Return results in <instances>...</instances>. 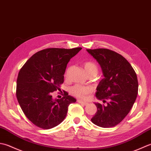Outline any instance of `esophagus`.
<instances>
[{
  "instance_id": "esophagus-1",
  "label": "esophagus",
  "mask_w": 151,
  "mask_h": 151,
  "mask_svg": "<svg viewBox=\"0 0 151 151\" xmlns=\"http://www.w3.org/2000/svg\"><path fill=\"white\" fill-rule=\"evenodd\" d=\"M78 103L81 104H83V105H84V106H87V105H88V104L87 102H85V101H83L81 100H78Z\"/></svg>"
}]
</instances>
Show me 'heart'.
<instances>
[{"label":"heart","instance_id":"b5f03b06","mask_svg":"<svg viewBox=\"0 0 151 151\" xmlns=\"http://www.w3.org/2000/svg\"><path fill=\"white\" fill-rule=\"evenodd\" d=\"M84 68L88 75L94 74L96 76L98 73V67L97 64L93 61H87L84 64ZM67 75V72L66 73ZM92 88L88 86H83L80 85H76L70 88V93L73 96L79 98H84L88 94L91 93Z\"/></svg>","mask_w":151,"mask_h":151}]
</instances>
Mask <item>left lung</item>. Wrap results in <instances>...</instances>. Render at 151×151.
Returning a JSON list of instances; mask_svg holds the SVG:
<instances>
[{
  "instance_id": "obj_1",
  "label": "left lung",
  "mask_w": 151,
  "mask_h": 151,
  "mask_svg": "<svg viewBox=\"0 0 151 151\" xmlns=\"http://www.w3.org/2000/svg\"><path fill=\"white\" fill-rule=\"evenodd\" d=\"M87 51L100 64L104 76L96 88V96L107 102V106L95 103L97 111L91 121L102 128L115 127L128 114L136 100V73L128 61L115 51L104 48Z\"/></svg>"
}]
</instances>
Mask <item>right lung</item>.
I'll return each mask as SVG.
<instances>
[{
  "instance_id": "right-lung-1",
  "label": "right lung",
  "mask_w": 151,
  "mask_h": 151,
  "mask_svg": "<svg viewBox=\"0 0 151 151\" xmlns=\"http://www.w3.org/2000/svg\"><path fill=\"white\" fill-rule=\"evenodd\" d=\"M48 48L37 52L21 68L17 79L16 96L30 122L40 128H54L63 121L70 104L76 100L64 93L53 100L51 93L64 82L67 64L81 50Z\"/></svg>"
}]
</instances>
